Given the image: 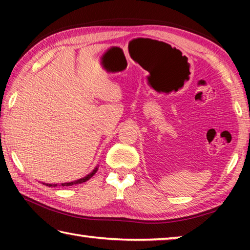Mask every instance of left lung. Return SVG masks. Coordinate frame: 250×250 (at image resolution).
<instances>
[{
	"instance_id": "8db88e82",
	"label": "left lung",
	"mask_w": 250,
	"mask_h": 250,
	"mask_svg": "<svg viewBox=\"0 0 250 250\" xmlns=\"http://www.w3.org/2000/svg\"><path fill=\"white\" fill-rule=\"evenodd\" d=\"M97 172V167H95V170L92 171L90 174H88L87 176H84V177H83V179H78V180H75V181H73V182H65V183H62V186H70V185H74V184H80V183H83V182H86V181H88L90 179V177L95 174V173ZM44 184V183H43ZM46 185H49V186H57V184H46Z\"/></svg>"
}]
</instances>
